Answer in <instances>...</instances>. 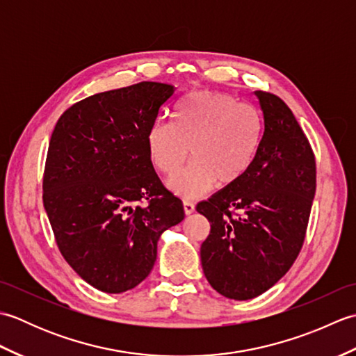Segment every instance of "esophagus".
<instances>
[{"label":"esophagus","mask_w":356,"mask_h":356,"mask_svg":"<svg viewBox=\"0 0 356 356\" xmlns=\"http://www.w3.org/2000/svg\"><path fill=\"white\" fill-rule=\"evenodd\" d=\"M194 209H195V207H194V203H193V202H188V200H185V202H184V211H185V214H186V216L193 214V213H194Z\"/></svg>","instance_id":"1"}]
</instances>
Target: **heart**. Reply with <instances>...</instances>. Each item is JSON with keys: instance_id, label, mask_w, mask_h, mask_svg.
Instances as JSON below:
<instances>
[{"instance_id": "1", "label": "heart", "mask_w": 356, "mask_h": 356, "mask_svg": "<svg viewBox=\"0 0 356 356\" xmlns=\"http://www.w3.org/2000/svg\"><path fill=\"white\" fill-rule=\"evenodd\" d=\"M263 136L260 111L218 92H194L177 104L174 124L157 119L148 130V153L156 168L172 176L168 188L184 199H197L217 182L237 184L259 151Z\"/></svg>"}]
</instances>
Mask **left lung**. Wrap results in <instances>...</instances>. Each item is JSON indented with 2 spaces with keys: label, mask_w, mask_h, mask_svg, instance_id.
<instances>
[{
  "label": "left lung",
  "mask_w": 356,
  "mask_h": 356,
  "mask_svg": "<svg viewBox=\"0 0 356 356\" xmlns=\"http://www.w3.org/2000/svg\"><path fill=\"white\" fill-rule=\"evenodd\" d=\"M254 95L263 136L251 168L195 208L211 223L200 248L203 274L218 293L238 301L259 297L291 269L316 186L314 151L291 108L275 95Z\"/></svg>",
  "instance_id": "1"
}]
</instances>
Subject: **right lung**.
I'll return each mask as SVG.
<instances>
[{"mask_svg":"<svg viewBox=\"0 0 356 356\" xmlns=\"http://www.w3.org/2000/svg\"><path fill=\"white\" fill-rule=\"evenodd\" d=\"M176 87L143 81L76 102L51 133L42 200L56 243L96 289L120 293L148 277L162 232L184 220L162 185L148 130Z\"/></svg>","mask_w":356,"mask_h":356,"instance_id":"1","label":"right lung"}]
</instances>
